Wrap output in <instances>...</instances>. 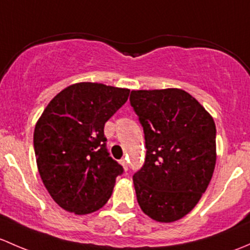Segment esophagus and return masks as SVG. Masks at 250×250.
Segmentation results:
<instances>
[{"label":"esophagus","instance_id":"1","mask_svg":"<svg viewBox=\"0 0 250 250\" xmlns=\"http://www.w3.org/2000/svg\"><path fill=\"white\" fill-rule=\"evenodd\" d=\"M120 164H122V166L124 167L125 169H127V163H126L125 159H122V160H120Z\"/></svg>","mask_w":250,"mask_h":250}]
</instances>
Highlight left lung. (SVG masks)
Here are the masks:
<instances>
[{
  "mask_svg": "<svg viewBox=\"0 0 250 250\" xmlns=\"http://www.w3.org/2000/svg\"><path fill=\"white\" fill-rule=\"evenodd\" d=\"M130 104L146 148L144 165L133 174L138 205L160 223L182 219L200 201L214 172V120L182 89L132 90Z\"/></svg>",
  "mask_w": 250,
  "mask_h": 250,
  "instance_id": "1",
  "label": "left lung"
}]
</instances>
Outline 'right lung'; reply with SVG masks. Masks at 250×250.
<instances>
[{
	"mask_svg": "<svg viewBox=\"0 0 250 250\" xmlns=\"http://www.w3.org/2000/svg\"><path fill=\"white\" fill-rule=\"evenodd\" d=\"M130 90L77 83L59 92L33 132L36 161L53 200L67 212L89 214L106 205L124 172L106 148L104 124Z\"/></svg>",
	"mask_w": 250,
	"mask_h": 250,
	"instance_id": "add662e5",
	"label": "right lung"
}]
</instances>
